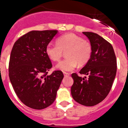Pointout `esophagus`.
<instances>
[{
    "instance_id": "esophagus-1",
    "label": "esophagus",
    "mask_w": 128,
    "mask_h": 128,
    "mask_svg": "<svg viewBox=\"0 0 128 128\" xmlns=\"http://www.w3.org/2000/svg\"><path fill=\"white\" fill-rule=\"evenodd\" d=\"M64 76H70V74L68 72H64Z\"/></svg>"
}]
</instances>
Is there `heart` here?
I'll list each match as a JSON object with an SVG mask.
<instances>
[{"label":"heart","mask_w":128,"mask_h":128,"mask_svg":"<svg viewBox=\"0 0 128 128\" xmlns=\"http://www.w3.org/2000/svg\"><path fill=\"white\" fill-rule=\"evenodd\" d=\"M66 51V59L59 62L57 69L62 71H70L78 64L84 66L88 63L92 54V47L88 41L76 34L70 33L59 37L57 44L49 43L46 48L47 55L52 60L59 61Z\"/></svg>","instance_id":"heart-1"}]
</instances>
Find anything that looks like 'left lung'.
<instances>
[{
  "mask_svg": "<svg viewBox=\"0 0 128 128\" xmlns=\"http://www.w3.org/2000/svg\"><path fill=\"white\" fill-rule=\"evenodd\" d=\"M92 47L90 59L79 71L88 76L82 78L72 74L73 99L86 106H92L103 101L110 92L117 70V62L112 45L98 34L83 32Z\"/></svg>",
  "mask_w": 128,
  "mask_h": 128,
  "instance_id": "left-lung-1",
  "label": "left lung"
}]
</instances>
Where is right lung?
Segmentation results:
<instances>
[{"label":"right lung","mask_w":128,"mask_h":128,"mask_svg":"<svg viewBox=\"0 0 128 128\" xmlns=\"http://www.w3.org/2000/svg\"><path fill=\"white\" fill-rule=\"evenodd\" d=\"M58 33L56 30H32L14 44L8 75L19 100L26 106L42 110L54 102L64 78L62 72L48 71L52 67L46 48Z\"/></svg>","instance_id":"add662e5"}]
</instances>
